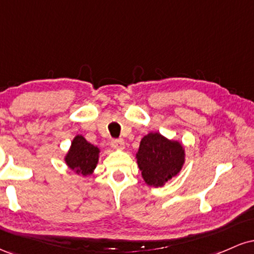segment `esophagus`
<instances>
[{
    "mask_svg": "<svg viewBox=\"0 0 254 254\" xmlns=\"http://www.w3.org/2000/svg\"><path fill=\"white\" fill-rule=\"evenodd\" d=\"M124 141L122 138H116L111 141V147L112 148H117V149H123L124 148Z\"/></svg>",
    "mask_w": 254,
    "mask_h": 254,
    "instance_id": "esophagus-1",
    "label": "esophagus"
}]
</instances>
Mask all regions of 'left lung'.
I'll return each instance as SVG.
<instances>
[{
  "mask_svg": "<svg viewBox=\"0 0 254 254\" xmlns=\"http://www.w3.org/2000/svg\"><path fill=\"white\" fill-rule=\"evenodd\" d=\"M184 155L185 153L179 142L150 132L142 138L136 157L144 182L159 188L179 173Z\"/></svg>",
  "mask_w": 254,
  "mask_h": 254,
  "instance_id": "obj_1",
  "label": "left lung"
}]
</instances>
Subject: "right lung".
<instances>
[{"mask_svg": "<svg viewBox=\"0 0 254 254\" xmlns=\"http://www.w3.org/2000/svg\"><path fill=\"white\" fill-rule=\"evenodd\" d=\"M99 149L87 142L82 136H76L71 143V148L66 154V165L76 173L88 176L98 164Z\"/></svg>", "mask_w": 254, "mask_h": 254, "instance_id": "obj_1", "label": "right lung"}]
</instances>
